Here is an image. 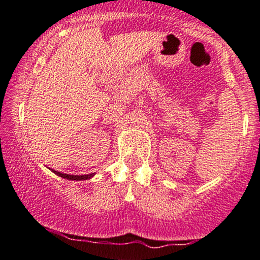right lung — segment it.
I'll use <instances>...</instances> for the list:
<instances>
[{"mask_svg":"<svg viewBox=\"0 0 260 260\" xmlns=\"http://www.w3.org/2000/svg\"><path fill=\"white\" fill-rule=\"evenodd\" d=\"M52 171L56 174V175L61 176V178L69 179V180H86V179H90L93 176V174H87V175H69V174H62L60 173V171H55V170Z\"/></svg>","mask_w":260,"mask_h":260,"instance_id":"add662e5","label":"right lung"}]
</instances>
